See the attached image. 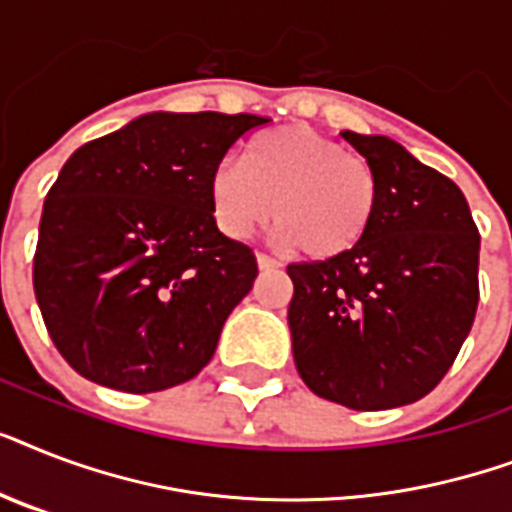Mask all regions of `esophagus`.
<instances>
[{
    "label": "esophagus",
    "mask_w": 512,
    "mask_h": 512,
    "mask_svg": "<svg viewBox=\"0 0 512 512\" xmlns=\"http://www.w3.org/2000/svg\"><path fill=\"white\" fill-rule=\"evenodd\" d=\"M257 265H260V271H276V268H279V260H273V257L260 252V255H257Z\"/></svg>",
    "instance_id": "esophagus-1"
}]
</instances>
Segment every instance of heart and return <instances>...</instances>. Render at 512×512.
Masks as SVG:
<instances>
[{
	"label": "heart",
	"instance_id": "1",
	"mask_svg": "<svg viewBox=\"0 0 512 512\" xmlns=\"http://www.w3.org/2000/svg\"><path fill=\"white\" fill-rule=\"evenodd\" d=\"M377 193V175L364 159L303 124L260 135L247 159L228 156L209 175L220 231L244 239L273 215L276 239L313 260L348 255L364 241Z\"/></svg>",
	"mask_w": 512,
	"mask_h": 512
}]
</instances>
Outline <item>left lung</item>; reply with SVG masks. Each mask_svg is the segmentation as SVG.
Segmentation results:
<instances>
[{"instance_id":"left-lung-1","label":"left lung","mask_w":512,"mask_h":512,"mask_svg":"<svg viewBox=\"0 0 512 512\" xmlns=\"http://www.w3.org/2000/svg\"><path fill=\"white\" fill-rule=\"evenodd\" d=\"M377 175L369 233L295 263L292 356L316 396L356 412L414 404L449 372L478 308L481 236L465 193L385 135L340 132Z\"/></svg>"}]
</instances>
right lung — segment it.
Returning <instances> with one entry per match:
<instances>
[{
  "label": "right lung",
  "instance_id": "right-lung-1",
  "mask_svg": "<svg viewBox=\"0 0 512 512\" xmlns=\"http://www.w3.org/2000/svg\"><path fill=\"white\" fill-rule=\"evenodd\" d=\"M265 122L154 111L63 164L44 199L34 292L55 348L82 377L156 393L215 356L257 260L217 228L209 175Z\"/></svg>",
  "mask_w": 512,
  "mask_h": 512
}]
</instances>
